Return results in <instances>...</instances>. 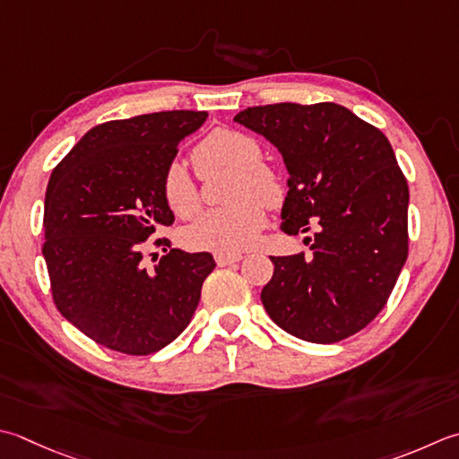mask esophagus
<instances>
[{
	"label": "esophagus",
	"mask_w": 459,
	"mask_h": 459,
	"mask_svg": "<svg viewBox=\"0 0 459 459\" xmlns=\"http://www.w3.org/2000/svg\"><path fill=\"white\" fill-rule=\"evenodd\" d=\"M214 260H217L219 266H227V264H235L238 260H242L240 253H214Z\"/></svg>",
	"instance_id": "esophagus-1"
}]
</instances>
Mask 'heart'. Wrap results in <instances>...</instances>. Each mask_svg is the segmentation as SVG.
I'll use <instances>...</instances> for the list:
<instances>
[{"mask_svg":"<svg viewBox=\"0 0 459 459\" xmlns=\"http://www.w3.org/2000/svg\"><path fill=\"white\" fill-rule=\"evenodd\" d=\"M260 147L248 134L235 129H214L193 149V160L201 175L217 169H232L227 206L206 212L186 232L188 247L212 253H240L250 248L266 224V204H276L282 196L278 177L258 163ZM169 209L183 219H191L201 209V193L185 165L169 163L160 181Z\"/></svg>","mask_w":459,"mask_h":459,"instance_id":"heart-1","label":"heart"}]
</instances>
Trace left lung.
<instances>
[{
	"label": "left lung",
	"instance_id": "8db88e82",
	"mask_svg": "<svg viewBox=\"0 0 459 459\" xmlns=\"http://www.w3.org/2000/svg\"><path fill=\"white\" fill-rule=\"evenodd\" d=\"M235 121L263 134L289 170L281 229L314 230L312 255L271 256L264 308L289 334L340 342L378 316L408 258L406 177L385 134L336 103L248 107Z\"/></svg>",
	"mask_w": 459,
	"mask_h": 459
}]
</instances>
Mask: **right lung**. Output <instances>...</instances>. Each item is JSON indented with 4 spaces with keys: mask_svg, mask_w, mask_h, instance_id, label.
<instances>
[{
    "mask_svg": "<svg viewBox=\"0 0 459 459\" xmlns=\"http://www.w3.org/2000/svg\"><path fill=\"white\" fill-rule=\"evenodd\" d=\"M206 111H160L107 121L87 131L53 169L43 212V256L53 300L97 344L131 356L165 348L199 307L209 253L170 248L143 256L147 238L170 227L160 191L177 145Z\"/></svg>",
    "mask_w": 459,
    "mask_h": 459,
    "instance_id": "add662e5",
    "label": "right lung"
}]
</instances>
